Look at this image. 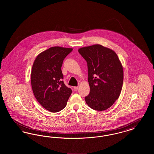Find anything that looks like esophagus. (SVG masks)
<instances>
[{"label": "esophagus", "mask_w": 154, "mask_h": 154, "mask_svg": "<svg viewBox=\"0 0 154 154\" xmlns=\"http://www.w3.org/2000/svg\"><path fill=\"white\" fill-rule=\"evenodd\" d=\"M79 89V87H73V89L75 91H77V89Z\"/></svg>", "instance_id": "34e87169"}]
</instances>
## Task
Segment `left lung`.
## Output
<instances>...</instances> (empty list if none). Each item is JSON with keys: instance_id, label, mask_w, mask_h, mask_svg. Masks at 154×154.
<instances>
[{"instance_id": "left-lung-1", "label": "left lung", "mask_w": 154, "mask_h": 154, "mask_svg": "<svg viewBox=\"0 0 154 154\" xmlns=\"http://www.w3.org/2000/svg\"><path fill=\"white\" fill-rule=\"evenodd\" d=\"M79 52L88 66L90 92L85 102L94 110H107L118 99L122 88L124 70L117 55L100 44L82 47Z\"/></svg>"}]
</instances>
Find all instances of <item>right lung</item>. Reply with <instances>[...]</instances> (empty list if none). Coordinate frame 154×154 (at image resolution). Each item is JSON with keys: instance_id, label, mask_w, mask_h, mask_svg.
Here are the masks:
<instances>
[{"instance_id": "1", "label": "right lung", "mask_w": 154, "mask_h": 154, "mask_svg": "<svg viewBox=\"0 0 154 154\" xmlns=\"http://www.w3.org/2000/svg\"><path fill=\"white\" fill-rule=\"evenodd\" d=\"M73 48L52 47L39 54L33 64L31 85L37 100L45 109L59 112L66 107L72 91L62 79L61 67Z\"/></svg>"}]
</instances>
